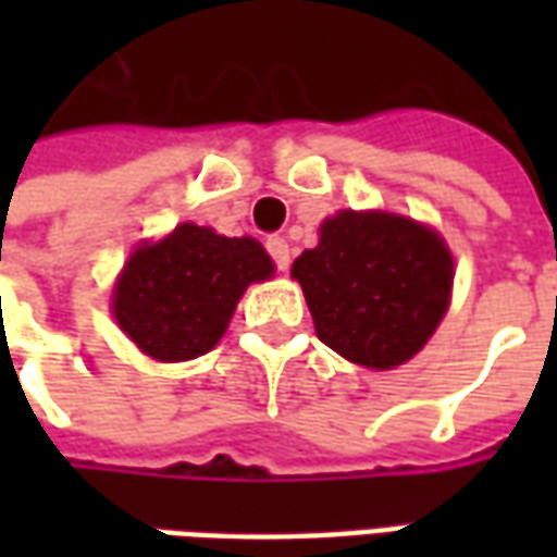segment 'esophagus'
<instances>
[{"instance_id":"34e87169","label":"esophagus","mask_w":557,"mask_h":557,"mask_svg":"<svg viewBox=\"0 0 557 557\" xmlns=\"http://www.w3.org/2000/svg\"><path fill=\"white\" fill-rule=\"evenodd\" d=\"M265 247L271 259H274L277 271H286L289 268V244H286V238H268Z\"/></svg>"}]
</instances>
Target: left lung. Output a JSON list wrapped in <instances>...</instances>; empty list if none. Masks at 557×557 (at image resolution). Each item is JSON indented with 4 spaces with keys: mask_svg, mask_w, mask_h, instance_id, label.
Masks as SVG:
<instances>
[{
    "mask_svg": "<svg viewBox=\"0 0 557 557\" xmlns=\"http://www.w3.org/2000/svg\"><path fill=\"white\" fill-rule=\"evenodd\" d=\"M292 277L301 283L327 349L391 370L418 355L442 322L454 259L442 238L414 220L339 211L322 223L319 247L295 259Z\"/></svg>",
    "mask_w": 557,
    "mask_h": 557,
    "instance_id": "8db88e82",
    "label": "left lung"
}]
</instances>
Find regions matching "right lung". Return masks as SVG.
Masks as SVG:
<instances>
[{
	"mask_svg": "<svg viewBox=\"0 0 557 557\" xmlns=\"http://www.w3.org/2000/svg\"><path fill=\"white\" fill-rule=\"evenodd\" d=\"M271 271L274 262L253 238L182 223L127 259L115 283V322L151 358L190 361L214 349L244 289Z\"/></svg>",
	"mask_w": 557,
	"mask_h": 557,
	"instance_id": "obj_1",
	"label": "right lung"
}]
</instances>
